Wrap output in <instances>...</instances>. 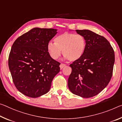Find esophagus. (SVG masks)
I'll return each instance as SVG.
<instances>
[{"mask_svg": "<svg viewBox=\"0 0 122 122\" xmlns=\"http://www.w3.org/2000/svg\"><path fill=\"white\" fill-rule=\"evenodd\" d=\"M66 66V65L64 64V63H61L60 65V69H62L63 67H65Z\"/></svg>", "mask_w": 122, "mask_h": 122, "instance_id": "obj_1", "label": "esophagus"}]
</instances>
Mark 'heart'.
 <instances>
[{
	"label": "heart",
	"mask_w": 122,
	"mask_h": 122,
	"mask_svg": "<svg viewBox=\"0 0 122 122\" xmlns=\"http://www.w3.org/2000/svg\"><path fill=\"white\" fill-rule=\"evenodd\" d=\"M86 46V40L81 35L66 32L58 35L55 38V43L49 42L47 51L54 60L60 56L62 51L65 59L75 61L82 56Z\"/></svg>",
	"instance_id": "1"
}]
</instances>
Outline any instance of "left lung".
<instances>
[{"mask_svg": "<svg viewBox=\"0 0 122 122\" xmlns=\"http://www.w3.org/2000/svg\"><path fill=\"white\" fill-rule=\"evenodd\" d=\"M76 31L84 37L86 46L82 56L70 65L68 86L75 95L91 98L102 91L111 80L115 53L104 37L89 30Z\"/></svg>", "mask_w": 122, "mask_h": 122, "instance_id": "left-lung-1", "label": "left lung"}]
</instances>
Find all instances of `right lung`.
<instances>
[{
  "label": "right lung",
  "mask_w": 122,
  "mask_h": 122,
  "mask_svg": "<svg viewBox=\"0 0 122 122\" xmlns=\"http://www.w3.org/2000/svg\"><path fill=\"white\" fill-rule=\"evenodd\" d=\"M57 29L35 28L17 38L11 47L9 67L19 92L31 98L48 92L60 63L50 56L47 44Z\"/></svg>",
  "instance_id": "right-lung-1"
}]
</instances>
